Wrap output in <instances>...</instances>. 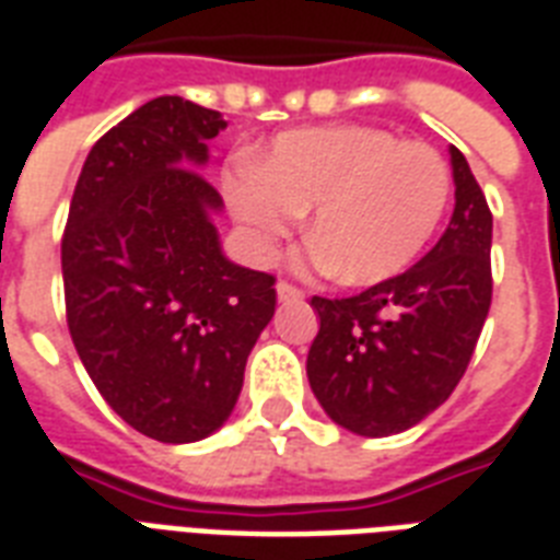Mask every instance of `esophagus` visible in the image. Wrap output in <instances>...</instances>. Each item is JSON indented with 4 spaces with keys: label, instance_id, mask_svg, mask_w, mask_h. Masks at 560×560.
<instances>
[{
    "label": "esophagus",
    "instance_id": "1",
    "mask_svg": "<svg viewBox=\"0 0 560 560\" xmlns=\"http://www.w3.org/2000/svg\"><path fill=\"white\" fill-rule=\"evenodd\" d=\"M276 293H279V302H302L305 293L296 288V284H290V281H279L276 284Z\"/></svg>",
    "mask_w": 560,
    "mask_h": 560
}]
</instances>
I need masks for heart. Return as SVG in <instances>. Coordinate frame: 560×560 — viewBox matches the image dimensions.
<instances>
[{
    "instance_id": "obj_1",
    "label": "heart",
    "mask_w": 560,
    "mask_h": 560,
    "mask_svg": "<svg viewBox=\"0 0 560 560\" xmlns=\"http://www.w3.org/2000/svg\"><path fill=\"white\" fill-rule=\"evenodd\" d=\"M229 206L270 258L311 209L316 261L342 284L395 279L424 253L451 200V168L430 144L372 125L299 127L226 177Z\"/></svg>"
}]
</instances>
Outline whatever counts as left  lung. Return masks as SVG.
Segmentation results:
<instances>
[{
	"mask_svg": "<svg viewBox=\"0 0 560 560\" xmlns=\"http://www.w3.org/2000/svg\"><path fill=\"white\" fill-rule=\"evenodd\" d=\"M456 206L430 253L349 299L314 296L307 381L331 421L369 439L404 433L451 398L491 307V209L451 148Z\"/></svg>",
	"mask_w": 560,
	"mask_h": 560,
	"instance_id": "8db88e82",
	"label": "left lung"
}]
</instances>
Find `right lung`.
<instances>
[{
  "instance_id": "right-lung-1",
  "label": "right lung",
  "mask_w": 560,
  "mask_h": 560,
  "mask_svg": "<svg viewBox=\"0 0 560 560\" xmlns=\"http://www.w3.org/2000/svg\"><path fill=\"white\" fill-rule=\"evenodd\" d=\"M226 121L162 95L104 133L66 220V323L92 383L139 433L200 442L223 427L276 314V279L220 249V194L197 168Z\"/></svg>"
}]
</instances>
